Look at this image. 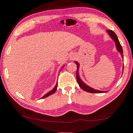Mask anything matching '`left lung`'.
I'll use <instances>...</instances> for the list:
<instances>
[{
	"label": "left lung",
	"mask_w": 133,
	"mask_h": 133,
	"mask_svg": "<svg viewBox=\"0 0 133 133\" xmlns=\"http://www.w3.org/2000/svg\"><path fill=\"white\" fill-rule=\"evenodd\" d=\"M108 32V33L109 34V35L111 36V38L113 39L114 41L116 43V47L117 50L119 51V52L121 53V55H122V58H123V50H122V46H121L120 42H119V40H118V38L116 34L114 33L113 31L112 30H109L107 31ZM75 63L77 65V72H76V79H77V81H78L79 86L81 87V88H82L83 90L84 91H87V92L89 93H103V92H106V91H100V90H95L91 87H90L89 86L87 85L84 82H83L82 80L81 79V78H79V74H78V69H79V64L77 62H75ZM124 68V67H123ZM124 69V68H123Z\"/></svg>",
	"instance_id": "obj_1"
}]
</instances>
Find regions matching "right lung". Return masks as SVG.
I'll return each mask as SVG.
<instances>
[{
	"mask_svg": "<svg viewBox=\"0 0 133 133\" xmlns=\"http://www.w3.org/2000/svg\"><path fill=\"white\" fill-rule=\"evenodd\" d=\"M57 88V83L56 85H55V87H54V88L53 90H52L50 91H49V93H47L46 95H45L43 96V97H42V98H46V97H49V96H50V95H51L53 94V93H54L55 92V91H56Z\"/></svg>",
	"mask_w": 133,
	"mask_h": 133,
	"instance_id": "right-lung-1",
	"label": "right lung"
}]
</instances>
